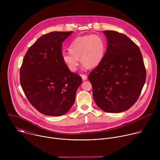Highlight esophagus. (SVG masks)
Wrapping results in <instances>:
<instances>
[{
	"label": "esophagus",
	"mask_w": 160,
	"mask_h": 160,
	"mask_svg": "<svg viewBox=\"0 0 160 160\" xmlns=\"http://www.w3.org/2000/svg\"><path fill=\"white\" fill-rule=\"evenodd\" d=\"M81 77H82V80H84V81H85V80H86L87 79V75H84V74H83V75H81Z\"/></svg>",
	"instance_id": "obj_1"
}]
</instances>
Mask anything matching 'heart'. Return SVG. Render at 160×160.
<instances>
[{"instance_id": "b5f03b06", "label": "heart", "mask_w": 160, "mask_h": 160, "mask_svg": "<svg viewBox=\"0 0 160 160\" xmlns=\"http://www.w3.org/2000/svg\"><path fill=\"white\" fill-rule=\"evenodd\" d=\"M106 48L104 40L98 35H88L76 38L69 46L70 53L64 52L62 59L68 70H77L79 61L88 69L97 67L103 59Z\"/></svg>"}]
</instances>
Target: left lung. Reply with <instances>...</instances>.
<instances>
[{
  "mask_svg": "<svg viewBox=\"0 0 160 160\" xmlns=\"http://www.w3.org/2000/svg\"><path fill=\"white\" fill-rule=\"evenodd\" d=\"M101 63L89 73L96 104L108 112H121L138 101L146 82V72L140 49L125 35L112 30Z\"/></svg>",
  "mask_w": 160,
  "mask_h": 160,
  "instance_id": "left-lung-1",
  "label": "left lung"
}]
</instances>
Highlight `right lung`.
<instances>
[{
	"mask_svg": "<svg viewBox=\"0 0 160 160\" xmlns=\"http://www.w3.org/2000/svg\"><path fill=\"white\" fill-rule=\"evenodd\" d=\"M73 32H52L27 51L20 68V83L30 103L47 116L59 117L72 108L82 78L62 59V44Z\"/></svg>",
	"mask_w": 160,
	"mask_h": 160,
	"instance_id": "1",
	"label": "right lung"
}]
</instances>
